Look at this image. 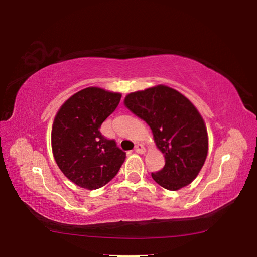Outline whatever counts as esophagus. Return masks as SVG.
I'll return each instance as SVG.
<instances>
[{
  "instance_id": "1",
  "label": "esophagus",
  "mask_w": 257,
  "mask_h": 257,
  "mask_svg": "<svg viewBox=\"0 0 257 257\" xmlns=\"http://www.w3.org/2000/svg\"><path fill=\"white\" fill-rule=\"evenodd\" d=\"M135 152H136V153H138V154H143V153H144V152H145L144 145L137 144L136 146H135Z\"/></svg>"
}]
</instances>
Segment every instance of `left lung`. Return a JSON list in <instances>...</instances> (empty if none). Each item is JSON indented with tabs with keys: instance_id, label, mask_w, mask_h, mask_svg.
I'll return each mask as SVG.
<instances>
[{
	"instance_id": "left-lung-1",
	"label": "left lung",
	"mask_w": 257,
	"mask_h": 257,
	"mask_svg": "<svg viewBox=\"0 0 257 257\" xmlns=\"http://www.w3.org/2000/svg\"><path fill=\"white\" fill-rule=\"evenodd\" d=\"M124 105L150 125L165 164L152 178L169 190L189 185L201 171L208 151L205 123L197 108L178 90L159 85L130 93Z\"/></svg>"
}]
</instances>
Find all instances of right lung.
<instances>
[{"label": "right lung", "instance_id": "obj_1", "mask_svg": "<svg viewBox=\"0 0 257 257\" xmlns=\"http://www.w3.org/2000/svg\"><path fill=\"white\" fill-rule=\"evenodd\" d=\"M121 94L88 87L67 99L52 127L55 162L69 180L93 190L111 181L124 162L125 153L114 139L99 132L119 105Z\"/></svg>", "mask_w": 257, "mask_h": 257}]
</instances>
